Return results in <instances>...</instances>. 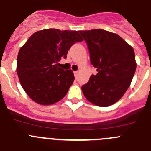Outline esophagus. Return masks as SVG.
<instances>
[{"instance_id":"1","label":"esophagus","mask_w":151,"mask_h":151,"mask_svg":"<svg viewBox=\"0 0 151 151\" xmlns=\"http://www.w3.org/2000/svg\"><path fill=\"white\" fill-rule=\"evenodd\" d=\"M74 77H75V78H77V76H78V71H74Z\"/></svg>"}]
</instances>
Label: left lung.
<instances>
[{
	"label": "left lung",
	"instance_id": "8db88e82",
	"mask_svg": "<svg viewBox=\"0 0 151 151\" xmlns=\"http://www.w3.org/2000/svg\"><path fill=\"white\" fill-rule=\"evenodd\" d=\"M87 47L90 62L96 68L81 87L84 96L92 104L108 107L121 99L129 87L136 70L133 48L116 34L102 29L80 31Z\"/></svg>",
	"mask_w": 151,
	"mask_h": 151
}]
</instances>
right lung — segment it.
Returning <instances> with one entry per match:
<instances>
[{"label":"right lung","instance_id":"obj_1","mask_svg":"<svg viewBox=\"0 0 151 151\" xmlns=\"http://www.w3.org/2000/svg\"><path fill=\"white\" fill-rule=\"evenodd\" d=\"M77 31L50 28L34 33L20 48L16 71L27 95L35 102L50 105L67 94L74 81L71 70L58 67L69 49L83 41Z\"/></svg>","mask_w":151,"mask_h":151}]
</instances>
